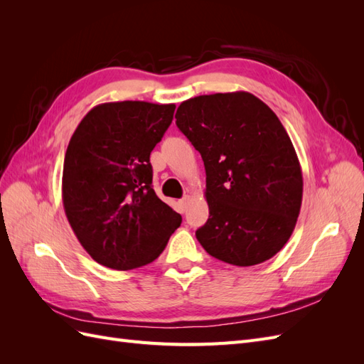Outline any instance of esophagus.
I'll use <instances>...</instances> for the list:
<instances>
[{
  "instance_id": "esophagus-1",
  "label": "esophagus",
  "mask_w": 364,
  "mask_h": 364,
  "mask_svg": "<svg viewBox=\"0 0 364 364\" xmlns=\"http://www.w3.org/2000/svg\"><path fill=\"white\" fill-rule=\"evenodd\" d=\"M181 206H182V209H185L186 206H188V203H190V196H185L183 199H181Z\"/></svg>"
}]
</instances>
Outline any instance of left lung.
<instances>
[{
	"label": "left lung",
	"mask_w": 364,
	"mask_h": 364,
	"mask_svg": "<svg viewBox=\"0 0 364 364\" xmlns=\"http://www.w3.org/2000/svg\"><path fill=\"white\" fill-rule=\"evenodd\" d=\"M176 124L206 170L208 222L196 237L209 255L232 266L261 264L285 246L302 205V170L272 109L250 92L185 100Z\"/></svg>",
	"instance_id": "8db88e82"
}]
</instances>
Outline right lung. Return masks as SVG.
<instances>
[{
    "label": "right lung",
    "instance_id": "1",
    "mask_svg": "<svg viewBox=\"0 0 364 364\" xmlns=\"http://www.w3.org/2000/svg\"><path fill=\"white\" fill-rule=\"evenodd\" d=\"M174 105L102 103L77 126L65 153L62 200L77 240L105 267L155 261L182 217L151 188L150 153Z\"/></svg>",
    "mask_w": 364,
    "mask_h": 364
}]
</instances>
